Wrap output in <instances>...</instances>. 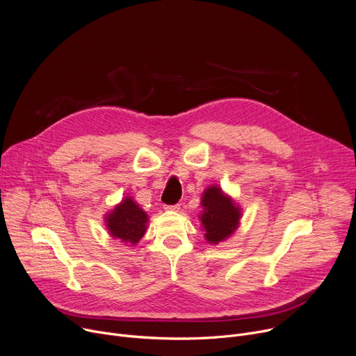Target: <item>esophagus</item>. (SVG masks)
<instances>
[{"mask_svg":"<svg viewBox=\"0 0 356 356\" xmlns=\"http://www.w3.org/2000/svg\"><path fill=\"white\" fill-rule=\"evenodd\" d=\"M166 210L169 211H179L180 210V204H175V206H165Z\"/></svg>","mask_w":356,"mask_h":356,"instance_id":"esophagus-1","label":"esophagus"}]
</instances>
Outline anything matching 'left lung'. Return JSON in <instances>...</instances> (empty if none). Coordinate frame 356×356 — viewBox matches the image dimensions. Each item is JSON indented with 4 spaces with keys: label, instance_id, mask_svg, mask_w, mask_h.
Returning <instances> with one entry per match:
<instances>
[{
    "label": "left lung",
    "instance_id": "obj_1",
    "mask_svg": "<svg viewBox=\"0 0 356 356\" xmlns=\"http://www.w3.org/2000/svg\"><path fill=\"white\" fill-rule=\"evenodd\" d=\"M200 204L202 211L198 220L209 243L218 245L234 235L241 224L242 210L229 194L218 184H211L202 191Z\"/></svg>",
    "mask_w": 356,
    "mask_h": 356
}]
</instances>
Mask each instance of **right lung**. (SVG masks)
Returning <instances> with one entry per match:
<instances>
[{
  "label": "right lung",
  "mask_w": 356,
  "mask_h": 356,
  "mask_svg": "<svg viewBox=\"0 0 356 356\" xmlns=\"http://www.w3.org/2000/svg\"><path fill=\"white\" fill-rule=\"evenodd\" d=\"M149 217L138 202L127 195L106 214L104 222L108 234L124 243L136 245L145 235Z\"/></svg>",
  "instance_id": "right-lung-1"
}]
</instances>
